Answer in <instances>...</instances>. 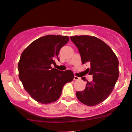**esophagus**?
Returning a JSON list of instances; mask_svg holds the SVG:
<instances>
[{
    "label": "esophagus",
    "instance_id": "esophagus-1",
    "mask_svg": "<svg viewBox=\"0 0 132 132\" xmlns=\"http://www.w3.org/2000/svg\"><path fill=\"white\" fill-rule=\"evenodd\" d=\"M80 79V78L79 77H78V76H74V80H79V79Z\"/></svg>",
    "mask_w": 132,
    "mask_h": 132
}]
</instances>
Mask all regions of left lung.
<instances>
[{
    "label": "left lung",
    "mask_w": 132,
    "mask_h": 132,
    "mask_svg": "<svg viewBox=\"0 0 132 132\" xmlns=\"http://www.w3.org/2000/svg\"><path fill=\"white\" fill-rule=\"evenodd\" d=\"M70 38L78 47L82 63L90 64L86 71L93 76V81H87L85 90L76 93V97L85 105L95 106L106 100L113 90L119 76L118 58L108 45L95 36ZM82 79L86 81L85 77Z\"/></svg>",
    "instance_id": "obj_1"
}]
</instances>
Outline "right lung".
Instances as JSON below:
<instances>
[{
    "label": "right lung",
    "mask_w": 132,
    "mask_h": 132,
    "mask_svg": "<svg viewBox=\"0 0 132 132\" xmlns=\"http://www.w3.org/2000/svg\"><path fill=\"white\" fill-rule=\"evenodd\" d=\"M68 36L47 35L31 43L21 54L18 63L19 77L25 90L42 104L59 99L64 85L73 81L71 70L52 68L54 59L59 60L61 48L69 41Z\"/></svg>",
    "instance_id": "add662e5"
}]
</instances>
